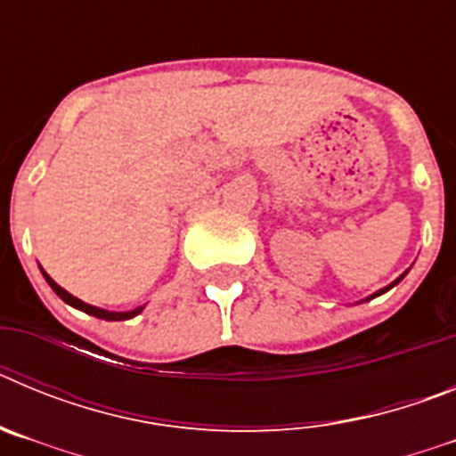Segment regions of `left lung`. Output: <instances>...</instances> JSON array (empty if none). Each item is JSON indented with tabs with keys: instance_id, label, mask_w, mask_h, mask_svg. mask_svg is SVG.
Masks as SVG:
<instances>
[{
	"instance_id": "8db88e82",
	"label": "left lung",
	"mask_w": 456,
	"mask_h": 456,
	"mask_svg": "<svg viewBox=\"0 0 456 456\" xmlns=\"http://www.w3.org/2000/svg\"><path fill=\"white\" fill-rule=\"evenodd\" d=\"M402 278H404V273H402V276H400V278H397V281H395V283H390V285H388V288H384V289H379V292H377V294H384V292H386V289H390V288H393V285H397V283H400ZM377 294H374V297H377Z\"/></svg>"
}]
</instances>
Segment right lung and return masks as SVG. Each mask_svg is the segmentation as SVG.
I'll list each match as a JSON object with an SVG mask.
<instances>
[{
  "label": "right lung",
  "instance_id": "right-lung-1",
  "mask_svg": "<svg viewBox=\"0 0 456 456\" xmlns=\"http://www.w3.org/2000/svg\"><path fill=\"white\" fill-rule=\"evenodd\" d=\"M43 276L47 278V283H50V288L54 289V292L59 294V297H61V299L66 301V304L75 305V308L84 310V313H88V315H93V317H100V320H111V322H120V320H130V317L139 315V313H141V308H134V310H130V313H109V310L95 308V305H91V304H84V301H79L77 297H72V294H70V292H66V289H63L61 285H56L54 281H52V278L47 276L45 272H43Z\"/></svg>",
  "mask_w": 456,
  "mask_h": 456
}]
</instances>
